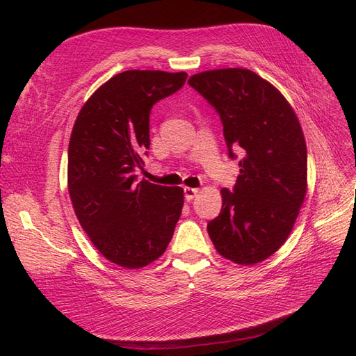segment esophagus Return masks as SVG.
I'll return each mask as SVG.
<instances>
[{"label":"esophagus","instance_id":"esophagus-1","mask_svg":"<svg viewBox=\"0 0 356 356\" xmlns=\"http://www.w3.org/2000/svg\"><path fill=\"white\" fill-rule=\"evenodd\" d=\"M199 193V188H193V187H186L184 188V195H186V200L187 202H191L193 199H195Z\"/></svg>","mask_w":356,"mask_h":356}]
</instances>
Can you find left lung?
<instances>
[{"mask_svg": "<svg viewBox=\"0 0 356 356\" xmlns=\"http://www.w3.org/2000/svg\"><path fill=\"white\" fill-rule=\"evenodd\" d=\"M188 84L218 111L230 157L243 156L233 191L221 190L209 238L236 264L261 263L285 243L306 197L303 129L285 96L251 70L203 71Z\"/></svg>", "mask_w": 356, "mask_h": 356, "instance_id": "left-lung-1", "label": "left lung"}]
</instances>
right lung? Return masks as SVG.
<instances>
[{
    "mask_svg": "<svg viewBox=\"0 0 356 356\" xmlns=\"http://www.w3.org/2000/svg\"><path fill=\"white\" fill-rule=\"evenodd\" d=\"M186 72L129 70L84 102L68 145L75 215L106 260L141 268L163 255L184 204L181 187L136 182L149 147V110L186 83Z\"/></svg>",
    "mask_w": 356,
    "mask_h": 356,
    "instance_id": "1",
    "label": "right lung"
}]
</instances>
